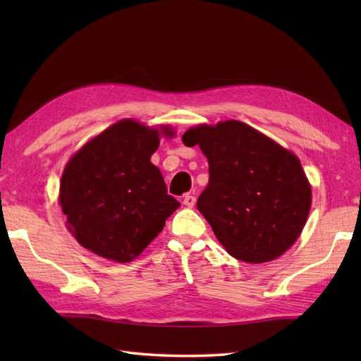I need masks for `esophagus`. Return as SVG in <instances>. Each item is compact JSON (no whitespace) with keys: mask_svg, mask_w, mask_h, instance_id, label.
<instances>
[{"mask_svg":"<svg viewBox=\"0 0 361 361\" xmlns=\"http://www.w3.org/2000/svg\"><path fill=\"white\" fill-rule=\"evenodd\" d=\"M195 197L194 195H190V194H188V195H185V198H183V204L186 206V208H194V204H195Z\"/></svg>","mask_w":361,"mask_h":361,"instance_id":"obj_1","label":"esophagus"}]
</instances>
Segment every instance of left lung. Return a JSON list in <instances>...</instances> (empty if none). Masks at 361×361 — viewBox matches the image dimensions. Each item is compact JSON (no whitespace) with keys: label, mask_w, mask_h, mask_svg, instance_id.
I'll return each mask as SVG.
<instances>
[{"label":"left lung","mask_w":361,"mask_h":361,"mask_svg":"<svg viewBox=\"0 0 361 361\" xmlns=\"http://www.w3.org/2000/svg\"><path fill=\"white\" fill-rule=\"evenodd\" d=\"M209 164L197 209L233 257L265 264L282 256L307 221L312 186L293 152L245 122L198 124L183 135Z\"/></svg>","instance_id":"obj_1"}]
</instances>
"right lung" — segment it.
Instances as JSON below:
<instances>
[{
    "mask_svg": "<svg viewBox=\"0 0 361 361\" xmlns=\"http://www.w3.org/2000/svg\"><path fill=\"white\" fill-rule=\"evenodd\" d=\"M169 126L121 119L68 159L59 189L66 228L83 248L114 262H132L180 208L152 155Z\"/></svg>",
    "mask_w": 361,
    "mask_h": 361,
    "instance_id": "right-lung-1",
    "label": "right lung"
}]
</instances>
